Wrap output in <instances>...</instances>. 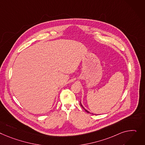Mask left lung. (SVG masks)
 Wrapping results in <instances>:
<instances>
[{
    "instance_id": "left-lung-1",
    "label": "left lung",
    "mask_w": 145,
    "mask_h": 145,
    "mask_svg": "<svg viewBox=\"0 0 145 145\" xmlns=\"http://www.w3.org/2000/svg\"><path fill=\"white\" fill-rule=\"evenodd\" d=\"M80 104L81 107H82V108H83V109H84V110H85V111H86L87 112H88V113H90L89 111H88V110H86V108H85L83 107V105H82V103H81V102H80Z\"/></svg>"
}]
</instances>
